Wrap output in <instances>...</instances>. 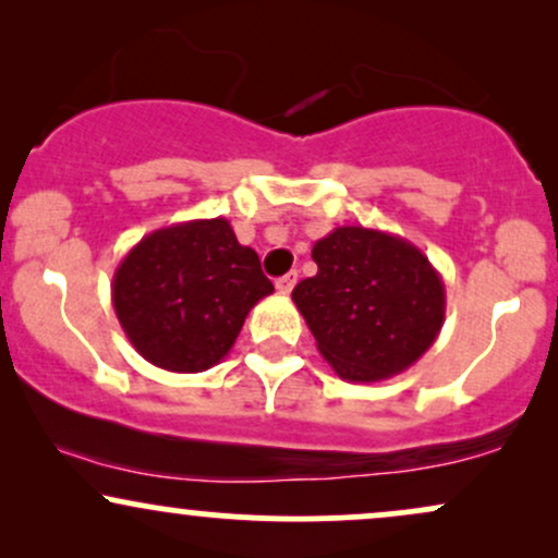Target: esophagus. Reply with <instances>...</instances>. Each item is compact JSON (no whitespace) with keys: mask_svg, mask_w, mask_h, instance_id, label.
I'll return each instance as SVG.
<instances>
[{"mask_svg":"<svg viewBox=\"0 0 558 558\" xmlns=\"http://www.w3.org/2000/svg\"><path fill=\"white\" fill-rule=\"evenodd\" d=\"M296 280H299V272L291 270V272H286L283 278L275 280V288H278V291L283 293V296H288V293L293 291V286H296Z\"/></svg>","mask_w":558,"mask_h":558,"instance_id":"obj_1","label":"esophagus"}]
</instances>
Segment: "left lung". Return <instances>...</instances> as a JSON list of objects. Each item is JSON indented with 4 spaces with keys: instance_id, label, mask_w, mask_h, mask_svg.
Wrapping results in <instances>:
<instances>
[{
    "instance_id": "obj_1",
    "label": "left lung",
    "mask_w": 558,
    "mask_h": 558,
    "mask_svg": "<svg viewBox=\"0 0 558 558\" xmlns=\"http://www.w3.org/2000/svg\"><path fill=\"white\" fill-rule=\"evenodd\" d=\"M315 278L291 299L323 360L349 383L403 373L435 343L446 288L414 243L383 230L343 226L312 248Z\"/></svg>"
}]
</instances>
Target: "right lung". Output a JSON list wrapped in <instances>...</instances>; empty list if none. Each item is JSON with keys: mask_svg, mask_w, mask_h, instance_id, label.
I'll return each mask as SVG.
<instances>
[{"mask_svg": "<svg viewBox=\"0 0 558 558\" xmlns=\"http://www.w3.org/2000/svg\"><path fill=\"white\" fill-rule=\"evenodd\" d=\"M275 291L226 217L144 235L112 278L114 315L133 349L168 373H204L233 349L243 319Z\"/></svg>", "mask_w": 558, "mask_h": 558, "instance_id": "add662e5", "label": "right lung"}]
</instances>
